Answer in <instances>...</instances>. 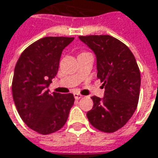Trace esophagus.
<instances>
[{"instance_id": "obj_1", "label": "esophagus", "mask_w": 158, "mask_h": 158, "mask_svg": "<svg viewBox=\"0 0 158 158\" xmlns=\"http://www.w3.org/2000/svg\"><path fill=\"white\" fill-rule=\"evenodd\" d=\"M73 96H74V98H75V99H77V100H79V99H80V98L83 97L82 95L79 94V93H74V94H73Z\"/></svg>"}]
</instances>
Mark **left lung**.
I'll list each match as a JSON object with an SVG mask.
<instances>
[{
	"label": "left lung",
	"mask_w": 158,
	"mask_h": 158,
	"mask_svg": "<svg viewBox=\"0 0 158 158\" xmlns=\"http://www.w3.org/2000/svg\"><path fill=\"white\" fill-rule=\"evenodd\" d=\"M97 57L98 78L104 97H91L92 110L87 118L95 128L114 133L121 128L136 110L140 90V72L132 51L109 35L79 36Z\"/></svg>",
	"instance_id": "obj_1"
}]
</instances>
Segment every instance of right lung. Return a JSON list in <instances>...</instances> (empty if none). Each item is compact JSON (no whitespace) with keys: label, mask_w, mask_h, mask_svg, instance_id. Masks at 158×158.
<instances>
[{"label":"right lung","mask_w":158,"mask_h":158,"mask_svg":"<svg viewBox=\"0 0 158 158\" xmlns=\"http://www.w3.org/2000/svg\"><path fill=\"white\" fill-rule=\"evenodd\" d=\"M74 37H45L25 48L14 68L12 92L18 113L35 132L47 135L67 122L74 102L72 93L50 94L60 56Z\"/></svg>","instance_id":"1"}]
</instances>
